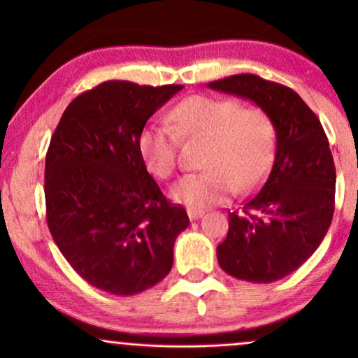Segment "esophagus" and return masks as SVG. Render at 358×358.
<instances>
[{
  "label": "esophagus",
  "instance_id": "1",
  "mask_svg": "<svg viewBox=\"0 0 358 358\" xmlns=\"http://www.w3.org/2000/svg\"><path fill=\"white\" fill-rule=\"evenodd\" d=\"M187 213H188V219L195 220L203 215V210H200V208H187Z\"/></svg>",
  "mask_w": 358,
  "mask_h": 358
}]
</instances>
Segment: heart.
<instances>
[{
  "instance_id": "heart-1",
  "label": "heart",
  "mask_w": 358,
  "mask_h": 358,
  "mask_svg": "<svg viewBox=\"0 0 358 358\" xmlns=\"http://www.w3.org/2000/svg\"><path fill=\"white\" fill-rule=\"evenodd\" d=\"M168 124L143 127L138 150L148 170L168 180L178 168L180 139L205 143L199 173L171 188L176 202L190 208L219 203L234 192H249L262 182L276 155V126L257 106L231 97L190 96L168 113Z\"/></svg>"
}]
</instances>
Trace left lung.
<instances>
[{
	"instance_id": "8db88e82",
	"label": "left lung",
	"mask_w": 358,
	"mask_h": 358,
	"mask_svg": "<svg viewBox=\"0 0 358 358\" xmlns=\"http://www.w3.org/2000/svg\"><path fill=\"white\" fill-rule=\"evenodd\" d=\"M208 87L256 102L276 126L273 168L242 210L229 212L217 259L237 279L278 281L315 252L334 219L336 175L328 138L316 114L286 85L239 73Z\"/></svg>"
}]
</instances>
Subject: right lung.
I'll return each instance as SVG.
<instances>
[{
    "instance_id": "1",
    "label": "right lung",
    "mask_w": 358,
    "mask_h": 358,
    "mask_svg": "<svg viewBox=\"0 0 358 358\" xmlns=\"http://www.w3.org/2000/svg\"><path fill=\"white\" fill-rule=\"evenodd\" d=\"M183 85L108 80L62 114L45 158L47 225L73 271L119 296L170 273L178 234L190 224L148 173L138 150L146 121Z\"/></svg>"
}]
</instances>
